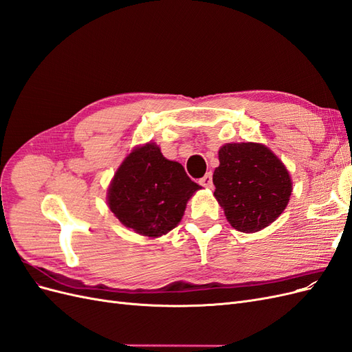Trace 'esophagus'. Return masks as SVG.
I'll list each match as a JSON object with an SVG mask.
<instances>
[{"label": "esophagus", "mask_w": 352, "mask_h": 352, "mask_svg": "<svg viewBox=\"0 0 352 352\" xmlns=\"http://www.w3.org/2000/svg\"><path fill=\"white\" fill-rule=\"evenodd\" d=\"M199 184L204 186V188H208V189H211L212 188V176H211V173H207L204 177H202L201 180H199Z\"/></svg>", "instance_id": "1"}]
</instances>
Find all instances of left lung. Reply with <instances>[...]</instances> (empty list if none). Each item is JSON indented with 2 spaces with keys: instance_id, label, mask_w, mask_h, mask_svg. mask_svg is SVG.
<instances>
[{
  "instance_id": "obj_1",
  "label": "left lung",
  "mask_w": 352,
  "mask_h": 352,
  "mask_svg": "<svg viewBox=\"0 0 352 352\" xmlns=\"http://www.w3.org/2000/svg\"><path fill=\"white\" fill-rule=\"evenodd\" d=\"M212 175L214 197L225 216L243 233H254L278 219L289 202L292 179L282 160L257 142L225 144Z\"/></svg>"
}]
</instances>
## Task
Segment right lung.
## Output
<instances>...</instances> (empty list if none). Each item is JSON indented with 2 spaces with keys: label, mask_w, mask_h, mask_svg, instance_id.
I'll return each mask as SVG.
<instances>
[{
  "label": "right lung",
  "mask_w": 352,
  "mask_h": 352,
  "mask_svg": "<svg viewBox=\"0 0 352 352\" xmlns=\"http://www.w3.org/2000/svg\"><path fill=\"white\" fill-rule=\"evenodd\" d=\"M199 189L182 164L167 160L155 142H146L135 146L116 170L107 204L124 228L160 238L179 225Z\"/></svg>",
  "instance_id": "1"
}]
</instances>
